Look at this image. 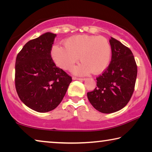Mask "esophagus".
<instances>
[{"mask_svg":"<svg viewBox=\"0 0 152 152\" xmlns=\"http://www.w3.org/2000/svg\"><path fill=\"white\" fill-rule=\"evenodd\" d=\"M72 79L73 80H85V78H78V77H75V76L72 77Z\"/></svg>","mask_w":152,"mask_h":152,"instance_id":"obj_1","label":"esophagus"}]
</instances>
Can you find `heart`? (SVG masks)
Here are the masks:
<instances>
[{"label":"heart","instance_id":"b5f03b06","mask_svg":"<svg viewBox=\"0 0 152 152\" xmlns=\"http://www.w3.org/2000/svg\"><path fill=\"white\" fill-rule=\"evenodd\" d=\"M64 48L53 46L51 56L55 64L64 70H70L77 61L80 65L73 69L79 75L92 72L101 74L109 66L111 59V46L103 36L77 35L64 41Z\"/></svg>","mask_w":152,"mask_h":152}]
</instances>
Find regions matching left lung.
I'll list each match as a JSON object with an SVG mask.
<instances>
[{"mask_svg":"<svg viewBox=\"0 0 152 152\" xmlns=\"http://www.w3.org/2000/svg\"><path fill=\"white\" fill-rule=\"evenodd\" d=\"M111 61L96 78L93 91L87 92L88 101L99 112L112 113L125 107L135 88L137 68L132 51L119 41L111 37Z\"/></svg>","mask_w":152,"mask_h":152,"instance_id":"8db88e82","label":"left lung"}]
</instances>
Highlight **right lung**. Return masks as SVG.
<instances>
[{"label":"right lung","mask_w":152,"mask_h":152,"mask_svg":"<svg viewBox=\"0 0 152 152\" xmlns=\"http://www.w3.org/2000/svg\"><path fill=\"white\" fill-rule=\"evenodd\" d=\"M56 37V34L48 32L29 41L16 58L15 82L18 96L26 106L39 113L56 109L72 80L51 58Z\"/></svg>","instance_id":"right-lung-1"}]
</instances>
